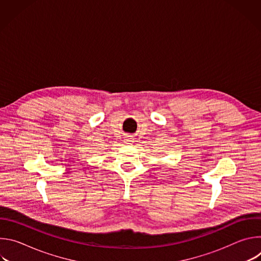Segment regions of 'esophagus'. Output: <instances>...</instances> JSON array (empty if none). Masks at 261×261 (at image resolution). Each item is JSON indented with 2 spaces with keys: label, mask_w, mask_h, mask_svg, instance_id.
<instances>
[{
  "label": "esophagus",
  "mask_w": 261,
  "mask_h": 261,
  "mask_svg": "<svg viewBox=\"0 0 261 261\" xmlns=\"http://www.w3.org/2000/svg\"><path fill=\"white\" fill-rule=\"evenodd\" d=\"M124 141H125V143H127V144H131L133 140H132L131 138H126Z\"/></svg>",
  "instance_id": "1"
}]
</instances>
